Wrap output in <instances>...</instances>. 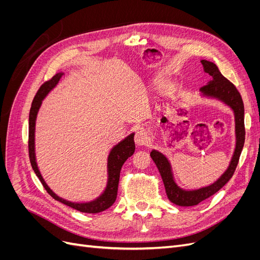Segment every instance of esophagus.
Segmentation results:
<instances>
[{"mask_svg": "<svg viewBox=\"0 0 260 260\" xmlns=\"http://www.w3.org/2000/svg\"><path fill=\"white\" fill-rule=\"evenodd\" d=\"M148 140V137H147V133L144 132L143 130H138L136 136H135V142L138 144V145H144Z\"/></svg>", "mask_w": 260, "mask_h": 260, "instance_id": "34e87169", "label": "esophagus"}]
</instances>
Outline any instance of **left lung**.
<instances>
[{"instance_id":"1","label":"left lung","mask_w":260,"mask_h":260,"mask_svg":"<svg viewBox=\"0 0 260 260\" xmlns=\"http://www.w3.org/2000/svg\"><path fill=\"white\" fill-rule=\"evenodd\" d=\"M201 61L204 67V72L207 73L211 77V80L206 85L202 86L201 92L205 96L215 98L219 101L223 102L224 104L230 106L233 109L235 117L237 145H235L231 162L224 174L220 177L215 183L193 191L182 190V188L177 185L174 180V176H172L170 162L166 158V156L162 155L160 152L153 149L151 152V157L159 170V174L161 176L165 188H166V194L169 201L176 204L178 206L183 207L198 205V204L210 198L211 195L217 193L220 188L225 185L228 181L232 178L235 169H237L242 149L244 146V142H245L244 104L240 92L235 88V85L232 82H230L225 77L222 76L216 64L205 59H203Z\"/></svg>"}]
</instances>
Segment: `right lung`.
Instances as JSON below:
<instances>
[{"instance_id": "1", "label": "right lung", "mask_w": 260, "mask_h": 260, "mask_svg": "<svg viewBox=\"0 0 260 260\" xmlns=\"http://www.w3.org/2000/svg\"><path fill=\"white\" fill-rule=\"evenodd\" d=\"M64 74H56L52 79L49 81L44 82L40 89L38 90L36 96L32 101V105H31L30 108V114H29V141H28V148H29V158L31 166H32L34 171L36 172L37 177L39 180L41 181L42 185L54 200H56L65 205L72 207L76 210H79L81 212H86V214H98V212L104 211L107 208L111 207L113 204L115 203L117 199V193H118V183H119V178H120V170L122 165L124 161L127 160L130 156L133 155L136 149V144H135V133H131L130 136H128L124 140H122L121 142L115 145L111 153L108 155V160H107V170H108V181H107V186L105 188V191L103 192L101 196L96 200H94L89 203H73L66 201L61 198H58V196L55 194L51 188L48 186V184L45 183V181L43 180L40 171H39V168L37 166V161H36V153H35V130H36V119H37V115L39 112V108L41 106L42 100L48 95V93L56 85L60 79V77Z\"/></svg>"}]
</instances>
